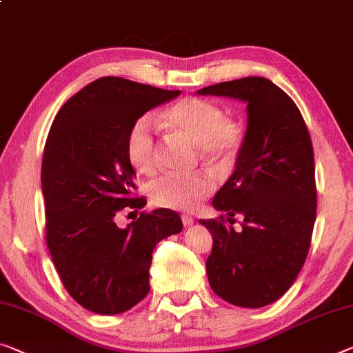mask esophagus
<instances>
[{"instance_id":"1","label":"esophagus","mask_w":353,"mask_h":353,"mask_svg":"<svg viewBox=\"0 0 353 353\" xmlns=\"http://www.w3.org/2000/svg\"><path fill=\"white\" fill-rule=\"evenodd\" d=\"M181 221H183V224L186 225V227L194 224V218H192V216H189V214H181Z\"/></svg>"}]
</instances>
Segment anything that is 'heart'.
Listing matches in <instances>:
<instances>
[{
  "label": "heart",
  "instance_id": "b5f03b06",
  "mask_svg": "<svg viewBox=\"0 0 353 353\" xmlns=\"http://www.w3.org/2000/svg\"><path fill=\"white\" fill-rule=\"evenodd\" d=\"M169 128L199 146V154L218 172L230 170L245 145V128L213 101L184 97L165 112ZM128 161L135 170L151 175L158 169V137L153 118L143 115L132 123L126 137ZM214 178L200 172L194 175L161 176L150 186V197L156 207L170 210L197 208L213 194Z\"/></svg>",
  "mask_w": 353,
  "mask_h": 353
}]
</instances>
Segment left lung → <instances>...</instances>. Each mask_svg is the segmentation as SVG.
I'll return each instance as SVG.
<instances>
[{
    "mask_svg": "<svg viewBox=\"0 0 353 353\" xmlns=\"http://www.w3.org/2000/svg\"><path fill=\"white\" fill-rule=\"evenodd\" d=\"M199 94L248 102L245 145L232 176L213 199L224 216L200 219L213 235L207 259L211 289L241 307L279 300L307 257L316 221L317 188L311 135L292 97L263 77L205 86Z\"/></svg>",
    "mask_w": 353,
    "mask_h": 353,
    "instance_id": "left-lung-1",
    "label": "left lung"
}]
</instances>
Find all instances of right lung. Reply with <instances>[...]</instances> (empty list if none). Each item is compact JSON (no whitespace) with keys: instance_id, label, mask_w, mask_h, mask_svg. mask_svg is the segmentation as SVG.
<instances>
[{"instance_id":"1","label":"right lung","mask_w":353,"mask_h":353,"mask_svg":"<svg viewBox=\"0 0 353 353\" xmlns=\"http://www.w3.org/2000/svg\"><path fill=\"white\" fill-rule=\"evenodd\" d=\"M178 94L101 77L70 97L53 120L41 170L46 241L63 285L91 312L121 314L143 300L156 245L183 229L180 214L167 208L140 211L126 229L115 221L120 211L146 203L134 194L129 129Z\"/></svg>"}]
</instances>
